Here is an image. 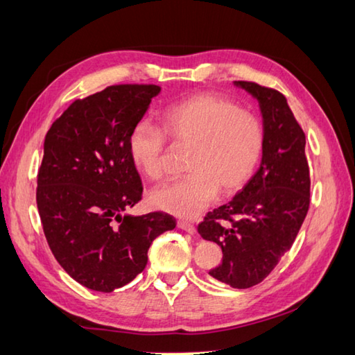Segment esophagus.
I'll use <instances>...</instances> for the list:
<instances>
[{"label":"esophagus","mask_w":355,"mask_h":355,"mask_svg":"<svg viewBox=\"0 0 355 355\" xmlns=\"http://www.w3.org/2000/svg\"><path fill=\"white\" fill-rule=\"evenodd\" d=\"M177 227H178L180 230L186 231V233H189V234H194V233H196V227H194V225H192L191 222L178 220V222H177Z\"/></svg>","instance_id":"1"}]
</instances>
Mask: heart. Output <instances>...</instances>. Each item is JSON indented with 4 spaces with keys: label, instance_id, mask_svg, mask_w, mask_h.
<instances>
[{
    "label": "heart",
    "instance_id": "1",
    "mask_svg": "<svg viewBox=\"0 0 355 355\" xmlns=\"http://www.w3.org/2000/svg\"><path fill=\"white\" fill-rule=\"evenodd\" d=\"M173 144L189 146L188 177L150 192L155 208L177 217H196L220 191L233 196L253 175L263 147L257 116L222 96L200 93L178 101L161 116ZM166 135L150 121L141 119L128 135V152L135 166L152 180L164 175Z\"/></svg>",
    "mask_w": 355,
    "mask_h": 355
}]
</instances>
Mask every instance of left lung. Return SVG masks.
Masks as SVG:
<instances>
[{"instance_id":"1","label":"left lung","mask_w":355,"mask_h":355,"mask_svg":"<svg viewBox=\"0 0 355 355\" xmlns=\"http://www.w3.org/2000/svg\"><path fill=\"white\" fill-rule=\"evenodd\" d=\"M257 101L263 147L259 169L231 202L198 225L205 241L222 248V263L209 275L233 288L259 284L290 250L311 203L306 137L279 92L236 80Z\"/></svg>"}]
</instances>
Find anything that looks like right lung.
Here are the masks:
<instances>
[{"label":"right lung","mask_w":355,"mask_h":355,"mask_svg":"<svg viewBox=\"0 0 355 355\" xmlns=\"http://www.w3.org/2000/svg\"><path fill=\"white\" fill-rule=\"evenodd\" d=\"M157 85H113L71 104L44 138L37 208L51 251L79 284L96 292L137 278L157 237L175 228L164 212L122 214L143 197L128 135Z\"/></svg>","instance_id":"obj_1"}]
</instances>
